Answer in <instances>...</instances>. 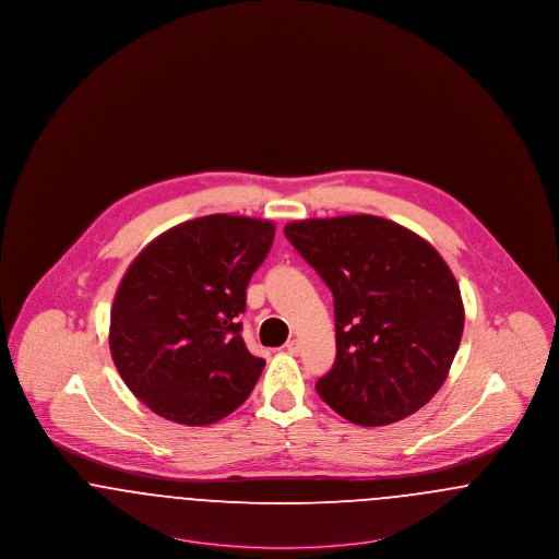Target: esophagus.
Wrapping results in <instances>:
<instances>
[{"mask_svg": "<svg viewBox=\"0 0 559 559\" xmlns=\"http://www.w3.org/2000/svg\"><path fill=\"white\" fill-rule=\"evenodd\" d=\"M285 349H287L289 354H293V356L299 354V342H297V340H289V342L285 344Z\"/></svg>", "mask_w": 559, "mask_h": 559, "instance_id": "obj_1", "label": "esophagus"}]
</instances>
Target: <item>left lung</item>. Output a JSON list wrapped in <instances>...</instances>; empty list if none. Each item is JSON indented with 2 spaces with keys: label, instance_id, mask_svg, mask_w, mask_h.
Segmentation results:
<instances>
[{
  "label": "left lung",
  "instance_id": "1",
  "mask_svg": "<svg viewBox=\"0 0 559 559\" xmlns=\"http://www.w3.org/2000/svg\"><path fill=\"white\" fill-rule=\"evenodd\" d=\"M285 237L333 293L337 356L317 392L356 426H390L433 399L465 310L442 255L377 215L301 219Z\"/></svg>",
  "mask_w": 559,
  "mask_h": 559
}]
</instances>
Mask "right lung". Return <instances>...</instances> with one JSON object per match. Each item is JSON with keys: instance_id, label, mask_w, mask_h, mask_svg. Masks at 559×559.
Returning a JSON list of instances; mask_svg holds the SVG:
<instances>
[{"instance_id": "add662e5", "label": "right lung", "mask_w": 559, "mask_h": 559, "mask_svg": "<svg viewBox=\"0 0 559 559\" xmlns=\"http://www.w3.org/2000/svg\"><path fill=\"white\" fill-rule=\"evenodd\" d=\"M272 240L267 219L215 213L169 228L128 267L108 346L130 392L163 419L210 426L255 388L266 360L247 349L237 317Z\"/></svg>"}]
</instances>
